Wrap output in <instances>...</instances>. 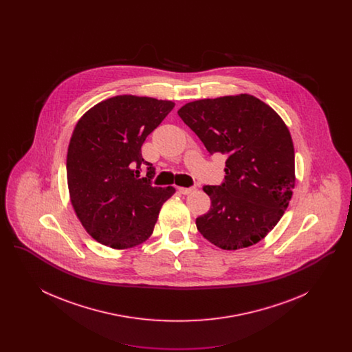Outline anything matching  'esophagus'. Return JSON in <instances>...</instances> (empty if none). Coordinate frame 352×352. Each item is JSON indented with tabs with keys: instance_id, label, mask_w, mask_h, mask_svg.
Here are the masks:
<instances>
[{
	"instance_id": "1",
	"label": "esophagus",
	"mask_w": 352,
	"mask_h": 352,
	"mask_svg": "<svg viewBox=\"0 0 352 352\" xmlns=\"http://www.w3.org/2000/svg\"><path fill=\"white\" fill-rule=\"evenodd\" d=\"M194 191H195L194 187H179V192L184 194V195H188V194H191Z\"/></svg>"
}]
</instances>
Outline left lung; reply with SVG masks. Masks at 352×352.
<instances>
[{
    "label": "left lung",
    "mask_w": 352,
    "mask_h": 352,
    "mask_svg": "<svg viewBox=\"0 0 352 352\" xmlns=\"http://www.w3.org/2000/svg\"><path fill=\"white\" fill-rule=\"evenodd\" d=\"M178 115L210 154L227 155L223 184L203 187L211 208L198 231L226 251L258 243L293 195L294 146L283 118L247 94L191 101Z\"/></svg>",
    "instance_id": "1"
}]
</instances>
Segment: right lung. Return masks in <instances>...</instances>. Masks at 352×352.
Segmentation results:
<instances>
[{
  "label": "right lung",
  "mask_w": 352,
  "mask_h": 352,
  "mask_svg": "<svg viewBox=\"0 0 352 352\" xmlns=\"http://www.w3.org/2000/svg\"><path fill=\"white\" fill-rule=\"evenodd\" d=\"M174 102L121 95L85 112L67 151L69 199L85 231L115 250L140 245L153 234L162 204L175 188L154 187L155 168L142 158L146 137ZM147 165V177L139 178Z\"/></svg>",
  "instance_id": "right-lung-1"
}]
</instances>
